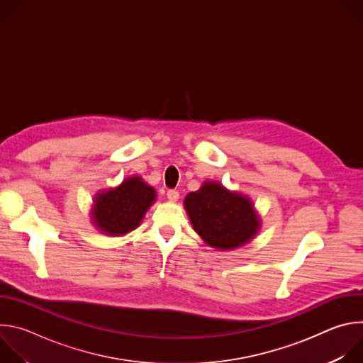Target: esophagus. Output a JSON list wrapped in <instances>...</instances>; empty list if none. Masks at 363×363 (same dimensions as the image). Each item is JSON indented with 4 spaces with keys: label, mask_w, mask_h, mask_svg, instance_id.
<instances>
[{
    "label": "esophagus",
    "mask_w": 363,
    "mask_h": 363,
    "mask_svg": "<svg viewBox=\"0 0 363 363\" xmlns=\"http://www.w3.org/2000/svg\"><path fill=\"white\" fill-rule=\"evenodd\" d=\"M167 196H168V199H169V201H178V198H179V192H178L177 189H168Z\"/></svg>",
    "instance_id": "esophagus-1"
}]
</instances>
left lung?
I'll use <instances>...</instances> for the list:
<instances>
[{
	"label": "left lung",
	"mask_w": 363,
	"mask_h": 363,
	"mask_svg": "<svg viewBox=\"0 0 363 363\" xmlns=\"http://www.w3.org/2000/svg\"><path fill=\"white\" fill-rule=\"evenodd\" d=\"M184 205L194 230L214 248L241 247L260 230V218L250 198L225 189L220 182H203L185 196Z\"/></svg>",
	"instance_id": "left-lung-1"
}]
</instances>
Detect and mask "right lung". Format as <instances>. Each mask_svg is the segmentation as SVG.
Segmentation results:
<instances>
[{"mask_svg": "<svg viewBox=\"0 0 363 363\" xmlns=\"http://www.w3.org/2000/svg\"><path fill=\"white\" fill-rule=\"evenodd\" d=\"M155 198L152 186L140 177H130L118 188L96 195L91 221L103 234L123 235L139 227Z\"/></svg>", "mask_w": 363, "mask_h": 363, "instance_id": "obj_1", "label": "right lung"}]
</instances>
